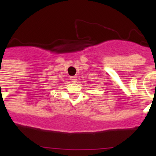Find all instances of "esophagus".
I'll return each mask as SVG.
<instances>
[{"label": "esophagus", "instance_id": "34e87169", "mask_svg": "<svg viewBox=\"0 0 156 156\" xmlns=\"http://www.w3.org/2000/svg\"><path fill=\"white\" fill-rule=\"evenodd\" d=\"M70 80H72V82H76L77 81V76H73L70 77Z\"/></svg>", "mask_w": 156, "mask_h": 156}]
</instances>
